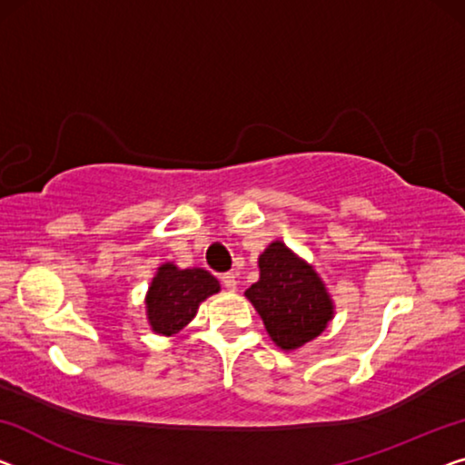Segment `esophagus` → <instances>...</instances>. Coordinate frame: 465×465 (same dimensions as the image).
I'll list each match as a JSON object with an SVG mask.
<instances>
[{
  "instance_id": "34e87169",
  "label": "esophagus",
  "mask_w": 465,
  "mask_h": 465,
  "mask_svg": "<svg viewBox=\"0 0 465 465\" xmlns=\"http://www.w3.org/2000/svg\"><path fill=\"white\" fill-rule=\"evenodd\" d=\"M221 283H223V286L230 290V292H235V288H238V280H235L233 272L221 275Z\"/></svg>"
}]
</instances>
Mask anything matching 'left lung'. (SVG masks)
<instances>
[{
    "label": "left lung",
    "mask_w": 465,
    "mask_h": 465,
    "mask_svg": "<svg viewBox=\"0 0 465 465\" xmlns=\"http://www.w3.org/2000/svg\"><path fill=\"white\" fill-rule=\"evenodd\" d=\"M244 296L261 315L269 338L286 352L315 341L334 320L336 307L325 282L282 240L259 254V282Z\"/></svg>",
    "instance_id": "8db88e82"
}]
</instances>
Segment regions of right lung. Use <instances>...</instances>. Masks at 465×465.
Wrapping results in <instances>:
<instances>
[{"mask_svg":"<svg viewBox=\"0 0 465 465\" xmlns=\"http://www.w3.org/2000/svg\"><path fill=\"white\" fill-rule=\"evenodd\" d=\"M221 283L203 267L179 269L163 262L145 292V317L154 334L173 336L198 313L200 302L217 294Z\"/></svg>","mask_w":465,"mask_h":465,"instance_id":"obj_1","label":"right lung"}]
</instances>
